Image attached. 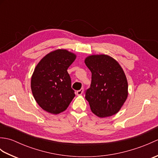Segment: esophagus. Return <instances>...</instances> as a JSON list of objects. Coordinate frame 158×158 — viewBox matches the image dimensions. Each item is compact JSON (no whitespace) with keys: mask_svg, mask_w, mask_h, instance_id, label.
Returning <instances> with one entry per match:
<instances>
[{"mask_svg":"<svg viewBox=\"0 0 158 158\" xmlns=\"http://www.w3.org/2000/svg\"><path fill=\"white\" fill-rule=\"evenodd\" d=\"M76 93H77V95H81L83 93V89L81 88V89H79V90H78V91H77Z\"/></svg>","mask_w":158,"mask_h":158,"instance_id":"1","label":"esophagus"}]
</instances>
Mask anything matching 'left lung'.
Wrapping results in <instances>:
<instances>
[{
	"instance_id": "1",
	"label": "left lung",
	"mask_w": 158,
	"mask_h": 158,
	"mask_svg": "<svg viewBox=\"0 0 158 158\" xmlns=\"http://www.w3.org/2000/svg\"><path fill=\"white\" fill-rule=\"evenodd\" d=\"M85 64L92 73L90 88L85 99L92 111L99 117L115 115L127 99V81L119 64L105 54L87 57Z\"/></svg>"
}]
</instances>
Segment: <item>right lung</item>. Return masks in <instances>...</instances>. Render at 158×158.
Instances as JSON below:
<instances>
[{
    "label": "right lung",
    "instance_id": "add662e5",
    "mask_svg": "<svg viewBox=\"0 0 158 158\" xmlns=\"http://www.w3.org/2000/svg\"><path fill=\"white\" fill-rule=\"evenodd\" d=\"M75 58V53L57 49L43 57L35 67L31 78L32 92L45 111L52 114L64 111L75 97L67 69Z\"/></svg>",
    "mask_w": 158,
    "mask_h": 158
}]
</instances>
